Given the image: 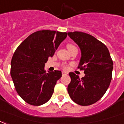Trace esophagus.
Masks as SVG:
<instances>
[{
	"label": "esophagus",
	"mask_w": 124,
	"mask_h": 124,
	"mask_svg": "<svg viewBox=\"0 0 124 124\" xmlns=\"http://www.w3.org/2000/svg\"><path fill=\"white\" fill-rule=\"evenodd\" d=\"M62 76H66V75H67V74H68V72H66V71H63L62 72Z\"/></svg>",
	"instance_id": "1"
}]
</instances>
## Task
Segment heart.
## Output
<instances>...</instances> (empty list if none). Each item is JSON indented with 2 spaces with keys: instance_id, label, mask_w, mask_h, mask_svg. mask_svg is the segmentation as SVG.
<instances>
[{
  "instance_id": "b5f03b06",
  "label": "heart",
  "mask_w": 124,
  "mask_h": 124,
  "mask_svg": "<svg viewBox=\"0 0 124 124\" xmlns=\"http://www.w3.org/2000/svg\"><path fill=\"white\" fill-rule=\"evenodd\" d=\"M72 45H70V44H68V45H67V48H70V47H71V46H72ZM63 68H64V70H68V68H69V67H68V65H66V64H64V65H63Z\"/></svg>"
}]
</instances>
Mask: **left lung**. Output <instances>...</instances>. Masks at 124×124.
Listing matches in <instances>:
<instances>
[{
  "label": "left lung",
  "instance_id": "8db88e82",
  "mask_svg": "<svg viewBox=\"0 0 124 124\" xmlns=\"http://www.w3.org/2000/svg\"><path fill=\"white\" fill-rule=\"evenodd\" d=\"M68 35L79 46L81 57L78 68L85 76L79 78L69 74L71 82L68 92L71 100L79 105L89 106L101 99L108 89L113 69V62L106 45L89 34L69 32Z\"/></svg>",
  "mask_w": 124,
  "mask_h": 124
}]
</instances>
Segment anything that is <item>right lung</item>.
Instances as JSON below:
<instances>
[{
    "instance_id": "obj_1",
    "label": "right lung",
    "mask_w": 124,
    "mask_h": 124,
    "mask_svg": "<svg viewBox=\"0 0 124 124\" xmlns=\"http://www.w3.org/2000/svg\"><path fill=\"white\" fill-rule=\"evenodd\" d=\"M68 33L41 30L31 34L14 53L10 75L18 94L25 102L40 106L50 99L62 72L45 70L48 57L54 54Z\"/></svg>"
}]
</instances>
